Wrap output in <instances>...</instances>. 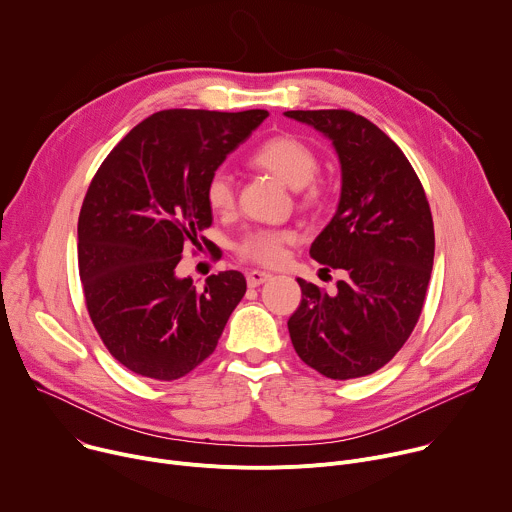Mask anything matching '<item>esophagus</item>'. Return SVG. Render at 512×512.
Here are the masks:
<instances>
[{
	"label": "esophagus",
	"mask_w": 512,
	"mask_h": 512,
	"mask_svg": "<svg viewBox=\"0 0 512 512\" xmlns=\"http://www.w3.org/2000/svg\"><path fill=\"white\" fill-rule=\"evenodd\" d=\"M269 277H271V273H267V271H259V269L249 271V273H247V285H249V287H259V285L265 283Z\"/></svg>",
	"instance_id": "1"
}]
</instances>
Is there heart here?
<instances>
[{"label": "heart", "instance_id": "b5f03b06", "mask_svg": "<svg viewBox=\"0 0 512 512\" xmlns=\"http://www.w3.org/2000/svg\"><path fill=\"white\" fill-rule=\"evenodd\" d=\"M249 162L261 170L271 172L291 188H300L302 202L314 206L322 200V188L314 182L318 172V154L304 139L279 133L261 141L251 152ZM237 192L233 178L225 172H216L206 184V202L214 212H231L235 208ZM298 241V233L291 229H253L237 245L241 259L259 265H277L285 257V247Z\"/></svg>", "mask_w": 512, "mask_h": 512}]
</instances>
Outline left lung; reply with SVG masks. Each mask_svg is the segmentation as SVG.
I'll return each mask as SVG.
<instances>
[{"label": "left lung", "mask_w": 512, "mask_h": 512, "mask_svg": "<svg viewBox=\"0 0 512 512\" xmlns=\"http://www.w3.org/2000/svg\"><path fill=\"white\" fill-rule=\"evenodd\" d=\"M285 117L324 133L338 154L340 202L310 255L346 271L334 296L298 279L291 344L328 379L367 377L401 350L421 316L435 251L429 202L399 145L369 119L346 109Z\"/></svg>", "instance_id": "8db88e82"}]
</instances>
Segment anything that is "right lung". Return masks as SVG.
Segmentation results:
<instances>
[{"label": "right lung", "instance_id": "1", "mask_svg": "<svg viewBox=\"0 0 512 512\" xmlns=\"http://www.w3.org/2000/svg\"><path fill=\"white\" fill-rule=\"evenodd\" d=\"M166 109L135 125L97 170L79 214V273L107 350L135 375L176 381L208 358L247 291L221 271L196 289L176 265L212 225L206 184L267 117Z\"/></svg>", "mask_w": 512, "mask_h": 512}]
</instances>
